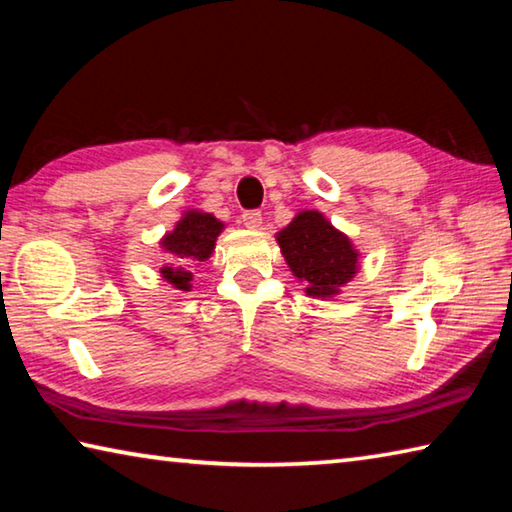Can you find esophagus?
Listing matches in <instances>:
<instances>
[{
    "instance_id": "34e87169",
    "label": "esophagus",
    "mask_w": 512,
    "mask_h": 512,
    "mask_svg": "<svg viewBox=\"0 0 512 512\" xmlns=\"http://www.w3.org/2000/svg\"><path fill=\"white\" fill-rule=\"evenodd\" d=\"M241 221H244V225H246V228H250V230L262 228V212H259V210H246L244 214H241Z\"/></svg>"
}]
</instances>
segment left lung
Wrapping results in <instances>:
<instances>
[{
  "label": "left lung",
  "mask_w": 512,
  "mask_h": 512,
  "mask_svg": "<svg viewBox=\"0 0 512 512\" xmlns=\"http://www.w3.org/2000/svg\"><path fill=\"white\" fill-rule=\"evenodd\" d=\"M277 244L289 268L307 284V296L334 298L348 284L359 266L352 241L334 228L323 214L300 212L280 235Z\"/></svg>",
  "instance_id": "obj_1"
}]
</instances>
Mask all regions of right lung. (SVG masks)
Masks as SVG:
<instances>
[{
    "instance_id": "obj_1",
    "label": "right lung",
    "mask_w": 512,
    "mask_h": 512,
    "mask_svg": "<svg viewBox=\"0 0 512 512\" xmlns=\"http://www.w3.org/2000/svg\"><path fill=\"white\" fill-rule=\"evenodd\" d=\"M223 223L207 212L189 210L176 228L162 237L164 253L173 257V264L160 268L164 280L180 291L192 289V268L198 262H205L214 253V241L221 235Z\"/></svg>"
}]
</instances>
